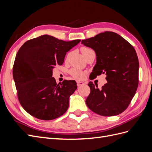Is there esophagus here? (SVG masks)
<instances>
[{"mask_svg":"<svg viewBox=\"0 0 152 152\" xmlns=\"http://www.w3.org/2000/svg\"><path fill=\"white\" fill-rule=\"evenodd\" d=\"M77 84L78 87H80L82 86H83L84 84V82H82V81H77Z\"/></svg>","mask_w":152,"mask_h":152,"instance_id":"esophagus-1","label":"esophagus"}]
</instances>
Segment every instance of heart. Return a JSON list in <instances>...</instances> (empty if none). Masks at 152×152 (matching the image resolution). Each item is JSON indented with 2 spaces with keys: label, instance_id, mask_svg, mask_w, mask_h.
Masks as SVG:
<instances>
[{
  "label": "heart",
  "instance_id": "1",
  "mask_svg": "<svg viewBox=\"0 0 152 152\" xmlns=\"http://www.w3.org/2000/svg\"><path fill=\"white\" fill-rule=\"evenodd\" d=\"M92 50V49L90 48H82L81 49L82 54H84V53L89 51V50ZM70 74L73 77L75 78V79H83L86 76L85 72H82V71L79 70V69H77V68L72 69V70H70Z\"/></svg>",
  "mask_w": 152,
  "mask_h": 152
}]
</instances>
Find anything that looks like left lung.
<instances>
[{"mask_svg":"<svg viewBox=\"0 0 152 152\" xmlns=\"http://www.w3.org/2000/svg\"><path fill=\"white\" fill-rule=\"evenodd\" d=\"M82 44L93 49L96 64L91 79L104 73L107 80L101 89L89 82L91 93L86 100L88 108L98 115L114 116L129 105L138 86L139 61L132 45L113 31H104L86 40Z\"/></svg>","mask_w":152,"mask_h":152,"instance_id":"obj_1","label":"left lung"}]
</instances>
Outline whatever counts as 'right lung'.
<instances>
[{
    "mask_svg": "<svg viewBox=\"0 0 152 152\" xmlns=\"http://www.w3.org/2000/svg\"><path fill=\"white\" fill-rule=\"evenodd\" d=\"M80 42L79 39L66 42L43 35L26 41L18 51L13 78L18 100L31 116L50 121L66 112L77 83L64 80L57 84L53 69L63 65L66 53Z\"/></svg>",
    "mask_w": 152,
    "mask_h": 152,
    "instance_id": "right-lung-1",
    "label": "right lung"
}]
</instances>
